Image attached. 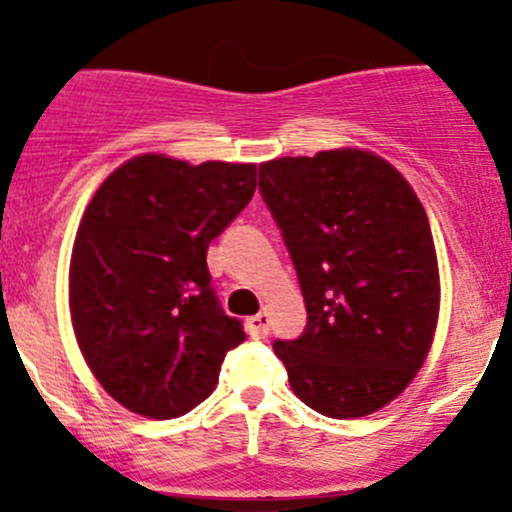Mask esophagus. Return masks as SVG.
I'll return each mask as SVG.
<instances>
[{
    "instance_id": "1",
    "label": "esophagus",
    "mask_w": 512,
    "mask_h": 512,
    "mask_svg": "<svg viewBox=\"0 0 512 512\" xmlns=\"http://www.w3.org/2000/svg\"><path fill=\"white\" fill-rule=\"evenodd\" d=\"M269 313H257V315H252V317H248V322H245V325H248V332L252 334V337H267V332H269Z\"/></svg>"
}]
</instances>
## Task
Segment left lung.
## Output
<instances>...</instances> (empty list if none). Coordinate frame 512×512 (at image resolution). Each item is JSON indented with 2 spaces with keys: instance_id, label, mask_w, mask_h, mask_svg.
I'll return each mask as SVG.
<instances>
[{
  "instance_id": "left-lung-1",
  "label": "left lung",
  "mask_w": 512,
  "mask_h": 512,
  "mask_svg": "<svg viewBox=\"0 0 512 512\" xmlns=\"http://www.w3.org/2000/svg\"><path fill=\"white\" fill-rule=\"evenodd\" d=\"M260 190L308 313L296 342L274 344L291 390L330 419L387 407L424 366L438 327L424 204L392 163L351 146L264 161Z\"/></svg>"
}]
</instances>
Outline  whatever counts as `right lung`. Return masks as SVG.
Masks as SVG:
<instances>
[{"label": "right lung", "mask_w": 512, "mask_h": 512, "mask_svg": "<svg viewBox=\"0 0 512 512\" xmlns=\"http://www.w3.org/2000/svg\"><path fill=\"white\" fill-rule=\"evenodd\" d=\"M255 187V163L139 154L93 192L69 260V315L86 366L125 409L187 414L245 342L211 291L207 250Z\"/></svg>", "instance_id": "add662e5"}]
</instances>
